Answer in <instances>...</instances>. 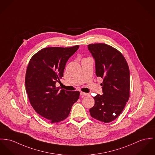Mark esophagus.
<instances>
[{"instance_id":"34e87169","label":"esophagus","mask_w":155,"mask_h":155,"mask_svg":"<svg viewBox=\"0 0 155 155\" xmlns=\"http://www.w3.org/2000/svg\"><path fill=\"white\" fill-rule=\"evenodd\" d=\"M80 95H88V93H83V92H81L80 93Z\"/></svg>"}]
</instances>
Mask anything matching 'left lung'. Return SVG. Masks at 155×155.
<instances>
[{"label":"left lung","instance_id":"obj_1","mask_svg":"<svg viewBox=\"0 0 155 155\" xmlns=\"http://www.w3.org/2000/svg\"><path fill=\"white\" fill-rule=\"evenodd\" d=\"M95 60V74L103 79V95L94 97L95 104L90 109L92 117L109 123L116 119L125 107L130 94L128 64L118 50L105 44L88 45Z\"/></svg>","mask_w":155,"mask_h":155}]
</instances>
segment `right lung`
Returning <instances> with one entry per match:
<instances>
[{
    "label": "right lung",
    "mask_w": 155,
    "mask_h": 155,
    "mask_svg": "<svg viewBox=\"0 0 155 155\" xmlns=\"http://www.w3.org/2000/svg\"><path fill=\"white\" fill-rule=\"evenodd\" d=\"M78 48H44L28 64L25 87L29 101L38 114L52 123L65 119L79 98V91L60 90L55 87L63 77L67 61Z\"/></svg>",
    "instance_id": "add662e5"
}]
</instances>
